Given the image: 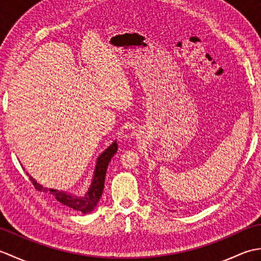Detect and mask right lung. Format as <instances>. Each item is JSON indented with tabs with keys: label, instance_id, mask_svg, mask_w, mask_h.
Returning a JSON list of instances; mask_svg holds the SVG:
<instances>
[{
	"label": "right lung",
	"instance_id": "obj_1",
	"mask_svg": "<svg viewBox=\"0 0 261 261\" xmlns=\"http://www.w3.org/2000/svg\"><path fill=\"white\" fill-rule=\"evenodd\" d=\"M116 151H118V145H116V141H114L112 145L107 149V150L99 154L96 162L95 170H94L92 184L84 196H77L71 193L53 190V188L47 190V188H43L42 185L38 184L36 179H33L31 176H29L30 180L32 181L33 186L36 187V190L43 191V192H50L51 195L56 198L59 203H62L66 205V206L79 211V212H82L84 214L90 213L96 207L99 198L102 196V193L104 190L105 174H107L108 166H109V163L111 162V158L114 156V153Z\"/></svg>",
	"mask_w": 261,
	"mask_h": 261
}]
</instances>
